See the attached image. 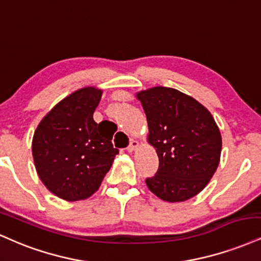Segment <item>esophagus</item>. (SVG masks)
Wrapping results in <instances>:
<instances>
[{
	"instance_id": "1",
	"label": "esophagus",
	"mask_w": 261,
	"mask_h": 261,
	"mask_svg": "<svg viewBox=\"0 0 261 261\" xmlns=\"http://www.w3.org/2000/svg\"><path fill=\"white\" fill-rule=\"evenodd\" d=\"M138 148H139V142H138V140H136V139H132L129 145H128L127 150L129 152H133V151H136Z\"/></svg>"
}]
</instances>
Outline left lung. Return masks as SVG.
<instances>
[{"mask_svg": "<svg viewBox=\"0 0 261 261\" xmlns=\"http://www.w3.org/2000/svg\"><path fill=\"white\" fill-rule=\"evenodd\" d=\"M148 121V142L159 156V170L148 188L168 203L199 194L219 166L222 138L206 107L172 88L137 93Z\"/></svg>", "mask_w": 261, "mask_h": 261, "instance_id": "1", "label": "left lung"}]
</instances>
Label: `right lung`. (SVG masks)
Listing matches in <instances>:
<instances>
[{"mask_svg":"<svg viewBox=\"0 0 261 261\" xmlns=\"http://www.w3.org/2000/svg\"><path fill=\"white\" fill-rule=\"evenodd\" d=\"M102 90L74 91L41 119L32 151L39 178L52 194L67 201L84 200L99 189L118 150L93 115Z\"/></svg>","mask_w":261,"mask_h":261,"instance_id":"right-lung-1","label":"right lung"}]
</instances>
